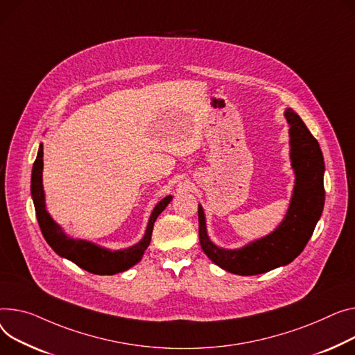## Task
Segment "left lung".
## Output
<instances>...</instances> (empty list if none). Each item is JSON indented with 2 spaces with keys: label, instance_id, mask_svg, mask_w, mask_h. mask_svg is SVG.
<instances>
[{
  "label": "left lung",
  "instance_id": "left-lung-1",
  "mask_svg": "<svg viewBox=\"0 0 355 355\" xmlns=\"http://www.w3.org/2000/svg\"><path fill=\"white\" fill-rule=\"evenodd\" d=\"M284 115L290 124V157L295 184L281 224L263 239L237 250H225L209 240L204 209L198 205L201 248L212 263L228 272L255 275L290 264L302 252L321 217L325 200L321 148L297 112L287 108Z\"/></svg>",
  "mask_w": 355,
  "mask_h": 355
}]
</instances>
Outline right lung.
Segmentation results:
<instances>
[{
	"mask_svg": "<svg viewBox=\"0 0 355 355\" xmlns=\"http://www.w3.org/2000/svg\"><path fill=\"white\" fill-rule=\"evenodd\" d=\"M42 155H44L42 144H40L38 154L33 165L31 196H33L35 214H37L41 232L44 235L45 241L49 243V245L60 257L69 259V261H73L80 268L92 274L112 275V274L123 272L131 268L132 266H135L139 259L143 258L146 250L150 245L151 234H153V228L157 217L165 209V207L171 202L173 196H167L165 198H162L154 207L143 240L130 248L112 251L85 240L71 239L50 217V214L45 209V197H44V187H42V167H44Z\"/></svg>",
	"mask_w": 355,
	"mask_h": 355,
	"instance_id": "add662e5",
	"label": "right lung"
}]
</instances>
